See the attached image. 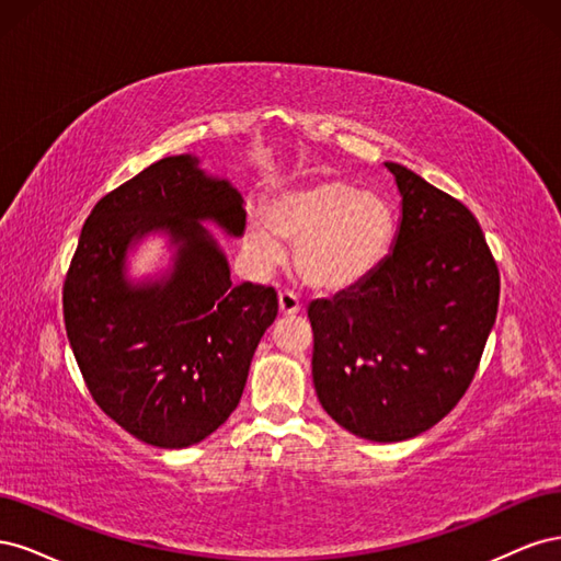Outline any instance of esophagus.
I'll list each match as a JSON object with an SVG mask.
<instances>
[{
  "mask_svg": "<svg viewBox=\"0 0 561 561\" xmlns=\"http://www.w3.org/2000/svg\"><path fill=\"white\" fill-rule=\"evenodd\" d=\"M278 309H280L283 316H295V313L301 311V301H299V297L295 293L283 290L278 295Z\"/></svg>",
  "mask_w": 561,
  "mask_h": 561,
  "instance_id": "34e87169",
  "label": "esophagus"
}]
</instances>
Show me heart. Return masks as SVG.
<instances>
[{"instance_id":"heart-1","label":"heart","mask_w":561,"mask_h":561,"mask_svg":"<svg viewBox=\"0 0 561 561\" xmlns=\"http://www.w3.org/2000/svg\"><path fill=\"white\" fill-rule=\"evenodd\" d=\"M396 239V213L375 192L342 180H318L278 194L268 215H250L243 245L257 266L285 257L297 243L295 266L318 293L339 295L367 280L388 257Z\"/></svg>"}]
</instances>
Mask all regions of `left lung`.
<instances>
[{"mask_svg":"<svg viewBox=\"0 0 561 561\" xmlns=\"http://www.w3.org/2000/svg\"><path fill=\"white\" fill-rule=\"evenodd\" d=\"M390 254L353 290L309 307L313 386L339 426L371 443L433 428L463 398L496 322L501 278L461 201L400 163Z\"/></svg>","mask_w":561,"mask_h":561,"instance_id":"obj_1","label":"left lung"}]
</instances>
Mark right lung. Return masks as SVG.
I'll return each instance as SVG.
<instances>
[{"label":"right lung","instance_id":"obj_1","mask_svg":"<svg viewBox=\"0 0 561 561\" xmlns=\"http://www.w3.org/2000/svg\"><path fill=\"white\" fill-rule=\"evenodd\" d=\"M239 239L241 192L192 154L165 157L100 198L62 287L65 330L93 400L133 437L184 449L239 407L274 287L233 285L206 225ZM174 250L161 277L133 282L127 254L147 234Z\"/></svg>","mask_w":561,"mask_h":561}]
</instances>
